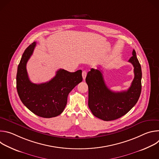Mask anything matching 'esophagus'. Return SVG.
<instances>
[{
  "mask_svg": "<svg viewBox=\"0 0 159 159\" xmlns=\"http://www.w3.org/2000/svg\"><path fill=\"white\" fill-rule=\"evenodd\" d=\"M87 76V72L85 70H84L82 72V77H83V79L85 80V77Z\"/></svg>",
  "mask_w": 159,
  "mask_h": 159,
  "instance_id": "esophagus-1",
  "label": "esophagus"
}]
</instances>
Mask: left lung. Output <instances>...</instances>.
<instances>
[{
	"label": "left lung",
	"mask_w": 159,
	"mask_h": 159,
	"mask_svg": "<svg viewBox=\"0 0 159 159\" xmlns=\"http://www.w3.org/2000/svg\"><path fill=\"white\" fill-rule=\"evenodd\" d=\"M128 60L134 67V77L125 91L113 92L106 86L101 70L91 69L85 82L89 89V107L94 116L104 121H112L126 115L136 104L142 90V69L134 50Z\"/></svg>",
	"instance_id": "8db88e82"
}]
</instances>
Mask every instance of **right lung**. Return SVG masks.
Returning a JSON list of instances; mask_svg holds the SVG:
<instances>
[{
    "instance_id": "1",
    "label": "right lung",
    "mask_w": 159,
    "mask_h": 159,
    "mask_svg": "<svg viewBox=\"0 0 159 159\" xmlns=\"http://www.w3.org/2000/svg\"><path fill=\"white\" fill-rule=\"evenodd\" d=\"M35 47L36 42H33L25 50L18 65L17 93L22 102L36 115L46 118L55 117L63 111L70 92L82 81V70L69 72L60 69L47 82L32 83L28 77L26 64Z\"/></svg>"
}]
</instances>
